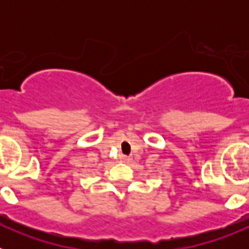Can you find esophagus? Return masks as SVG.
Returning <instances> with one entry per match:
<instances>
[{"label": "esophagus", "instance_id": "34e87169", "mask_svg": "<svg viewBox=\"0 0 249 249\" xmlns=\"http://www.w3.org/2000/svg\"><path fill=\"white\" fill-rule=\"evenodd\" d=\"M121 160H122V162H124V163H128V162H131V158L127 157V156H122Z\"/></svg>", "mask_w": 249, "mask_h": 249}]
</instances>
